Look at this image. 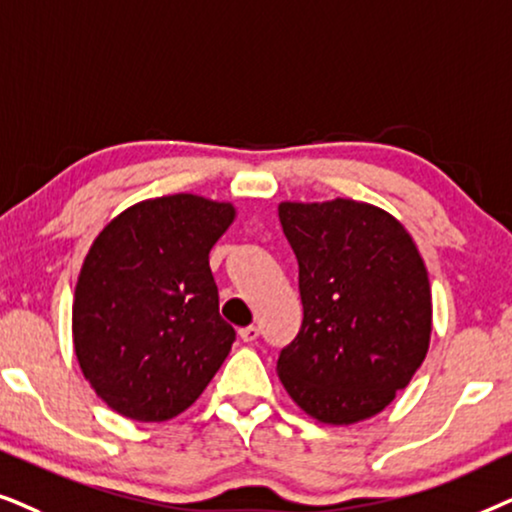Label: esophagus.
<instances>
[{"label":"esophagus","mask_w":512,"mask_h":512,"mask_svg":"<svg viewBox=\"0 0 512 512\" xmlns=\"http://www.w3.org/2000/svg\"><path fill=\"white\" fill-rule=\"evenodd\" d=\"M238 337H241L245 344H252L257 337H260V327H255V325L241 327V330H238Z\"/></svg>","instance_id":"34e87169"}]
</instances>
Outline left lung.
Wrapping results in <instances>:
<instances>
[{"label": "left lung", "instance_id": "8db88e82", "mask_svg": "<svg viewBox=\"0 0 512 512\" xmlns=\"http://www.w3.org/2000/svg\"><path fill=\"white\" fill-rule=\"evenodd\" d=\"M304 320L278 356V379L309 417L358 424L393 403L428 353L426 264L386 210L353 199L283 201Z\"/></svg>", "mask_w": 512, "mask_h": 512}]
</instances>
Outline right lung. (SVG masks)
<instances>
[{"instance_id":"add662e5","label":"right lung","mask_w":512,"mask_h":512,"mask_svg":"<svg viewBox=\"0 0 512 512\" xmlns=\"http://www.w3.org/2000/svg\"><path fill=\"white\" fill-rule=\"evenodd\" d=\"M234 217L231 203L173 194L135 203L95 236L74 290V353L121 417H177L229 356L236 332L208 255Z\"/></svg>"}]
</instances>
